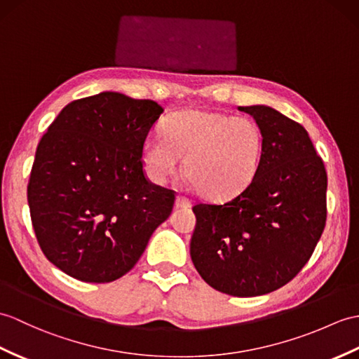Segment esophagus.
<instances>
[{"instance_id": "1", "label": "esophagus", "mask_w": 359, "mask_h": 359, "mask_svg": "<svg viewBox=\"0 0 359 359\" xmlns=\"http://www.w3.org/2000/svg\"><path fill=\"white\" fill-rule=\"evenodd\" d=\"M176 210H187V208H189L191 206V203H189V200L188 198H185L183 196H177L176 197Z\"/></svg>"}]
</instances>
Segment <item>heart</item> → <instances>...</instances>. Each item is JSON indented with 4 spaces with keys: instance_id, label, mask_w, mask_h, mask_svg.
Returning a JSON list of instances; mask_svg holds the SVG:
<instances>
[{
    "instance_id": "heart-1",
    "label": "heart",
    "mask_w": 359,
    "mask_h": 359,
    "mask_svg": "<svg viewBox=\"0 0 359 359\" xmlns=\"http://www.w3.org/2000/svg\"><path fill=\"white\" fill-rule=\"evenodd\" d=\"M165 135L151 133L142 144L148 177L166 183L185 172L198 193L212 200L238 196L262 165L264 137L254 119L206 110H183L165 121Z\"/></svg>"
}]
</instances>
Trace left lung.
Wrapping results in <instances>:
<instances>
[{
    "instance_id": "8db88e82",
    "label": "left lung",
    "mask_w": 359,
    "mask_h": 359,
    "mask_svg": "<svg viewBox=\"0 0 359 359\" xmlns=\"http://www.w3.org/2000/svg\"><path fill=\"white\" fill-rule=\"evenodd\" d=\"M238 110L263 131L262 165L243 193L193 208L189 254L219 292L257 297L285 286L311 258L326 224L327 174L302 125L269 105Z\"/></svg>"
}]
</instances>
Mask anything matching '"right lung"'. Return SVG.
<instances>
[{
  "label": "right lung",
  "instance_id": "1",
  "mask_svg": "<svg viewBox=\"0 0 359 359\" xmlns=\"http://www.w3.org/2000/svg\"><path fill=\"white\" fill-rule=\"evenodd\" d=\"M163 108L118 91L65 105L39 140L27 187L50 263L86 283L121 278L170 217L174 193L142 168V144Z\"/></svg>",
  "mask_w": 359,
  "mask_h": 359
}]
</instances>
